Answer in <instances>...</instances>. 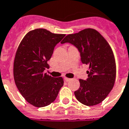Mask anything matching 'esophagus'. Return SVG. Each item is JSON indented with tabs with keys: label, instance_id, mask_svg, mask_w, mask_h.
<instances>
[{
	"label": "esophagus",
	"instance_id": "1",
	"mask_svg": "<svg viewBox=\"0 0 129 129\" xmlns=\"http://www.w3.org/2000/svg\"><path fill=\"white\" fill-rule=\"evenodd\" d=\"M64 80H65V81H66V82H68V81H70L71 79H69V78H67V77H65V78H64Z\"/></svg>",
	"mask_w": 129,
	"mask_h": 129
}]
</instances>
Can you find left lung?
<instances>
[{
	"label": "left lung",
	"instance_id": "1",
	"mask_svg": "<svg viewBox=\"0 0 129 129\" xmlns=\"http://www.w3.org/2000/svg\"><path fill=\"white\" fill-rule=\"evenodd\" d=\"M69 42L81 52L83 63L89 65L88 79H79L80 87L74 91L78 101L94 106L105 99L113 89L116 77V65L113 50L107 41L94 28H85L66 36L61 44Z\"/></svg>",
	"mask_w": 129,
	"mask_h": 129
}]
</instances>
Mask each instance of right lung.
<instances>
[{
  "label": "right lung",
  "mask_w": 129,
  "mask_h": 129,
  "mask_svg": "<svg viewBox=\"0 0 129 129\" xmlns=\"http://www.w3.org/2000/svg\"><path fill=\"white\" fill-rule=\"evenodd\" d=\"M65 34L36 28L26 33L20 43L14 62V77L22 96L36 107L49 105L63 85L62 77L54 78L44 73L49 68L54 48Z\"/></svg>",
  "instance_id": "1"
}]
</instances>
